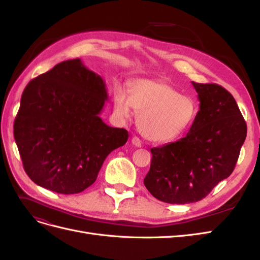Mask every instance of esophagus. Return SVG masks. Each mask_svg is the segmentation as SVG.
<instances>
[{"label": "esophagus", "mask_w": 260, "mask_h": 260, "mask_svg": "<svg viewBox=\"0 0 260 260\" xmlns=\"http://www.w3.org/2000/svg\"><path fill=\"white\" fill-rule=\"evenodd\" d=\"M131 142H132L133 145L137 146V147H141V146H142V141H141L138 137H133Z\"/></svg>", "instance_id": "obj_1"}]
</instances>
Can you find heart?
I'll return each instance as SVG.
<instances>
[{"mask_svg": "<svg viewBox=\"0 0 260 260\" xmlns=\"http://www.w3.org/2000/svg\"><path fill=\"white\" fill-rule=\"evenodd\" d=\"M135 109L138 129L153 143H166L180 138L190 128L195 115V102L182 95L171 84L160 80L140 79L132 83L131 94L123 86L114 90V112L128 120Z\"/></svg>", "mask_w": 260, "mask_h": 260, "instance_id": "b5f03b06", "label": "heart"}]
</instances>
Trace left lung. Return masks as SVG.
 Instances as JSON below:
<instances>
[{
    "label": "left lung",
    "instance_id": "8db88e82",
    "mask_svg": "<svg viewBox=\"0 0 260 260\" xmlns=\"http://www.w3.org/2000/svg\"><path fill=\"white\" fill-rule=\"evenodd\" d=\"M200 111L186 136L152 152L144 185L169 204L203 200L229 177L246 139V122L230 92L216 83H196Z\"/></svg>",
    "mask_w": 260,
    "mask_h": 260
}]
</instances>
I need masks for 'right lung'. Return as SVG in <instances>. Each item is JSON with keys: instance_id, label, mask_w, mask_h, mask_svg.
Here are the masks:
<instances>
[{"instance_id": "1", "label": "right lung", "mask_w": 260, "mask_h": 260, "mask_svg": "<svg viewBox=\"0 0 260 260\" xmlns=\"http://www.w3.org/2000/svg\"><path fill=\"white\" fill-rule=\"evenodd\" d=\"M107 100L104 80L79 58L61 61L27 84L14 137L36 184L76 194L95 182L108 154L129 138L125 129L102 120Z\"/></svg>"}]
</instances>
